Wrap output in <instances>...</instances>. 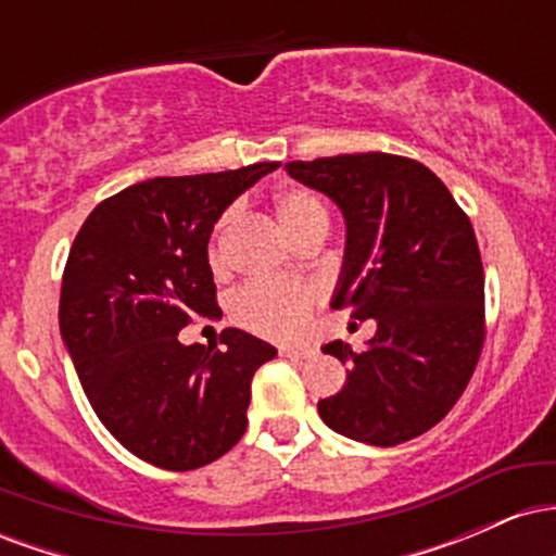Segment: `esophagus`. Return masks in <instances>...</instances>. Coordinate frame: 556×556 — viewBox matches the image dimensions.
I'll list each match as a JSON object with an SVG mask.
<instances>
[{
  "label": "esophagus",
  "mask_w": 556,
  "mask_h": 556,
  "mask_svg": "<svg viewBox=\"0 0 556 556\" xmlns=\"http://www.w3.org/2000/svg\"><path fill=\"white\" fill-rule=\"evenodd\" d=\"M282 355L290 361H303V358H311V355H314V350L311 348H282Z\"/></svg>",
  "instance_id": "esophagus-1"
}]
</instances>
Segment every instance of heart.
<instances>
[{
	"mask_svg": "<svg viewBox=\"0 0 556 556\" xmlns=\"http://www.w3.org/2000/svg\"><path fill=\"white\" fill-rule=\"evenodd\" d=\"M274 214L292 238H300L311 227L329 225V212L321 198L305 188H285L274 198ZM227 219L219 222L212 242V261L219 258V235ZM316 292L305 285L261 282L248 285L232 300V316L240 327L261 337H292L308 321Z\"/></svg>",
	"mask_w": 556,
	"mask_h": 556,
	"instance_id": "1",
	"label": "heart"
}]
</instances>
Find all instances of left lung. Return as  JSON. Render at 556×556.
<instances>
[{
	"label": "left lung",
	"mask_w": 556,
	"mask_h": 556,
	"mask_svg": "<svg viewBox=\"0 0 556 556\" xmlns=\"http://www.w3.org/2000/svg\"><path fill=\"white\" fill-rule=\"evenodd\" d=\"M287 175L318 190L344 219V256L331 305L374 318L337 394L318 400L331 431L394 446L437 426L468 387L483 344V266L470 219L429 167L394 154L290 162Z\"/></svg>",
	"instance_id": "obj_1"
}]
</instances>
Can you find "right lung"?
Masks as SVG:
<instances>
[{
	"mask_svg": "<svg viewBox=\"0 0 556 556\" xmlns=\"http://www.w3.org/2000/svg\"><path fill=\"white\" fill-rule=\"evenodd\" d=\"M279 162L154 177L93 208L70 248L60 334L88 402L125 450L164 470H195L240 442L251 381L277 350L240 329L219 348L182 344L216 316L208 240L225 208Z\"/></svg>",
	"mask_w": 556,
	"mask_h": 556,
	"instance_id": "add662e5",
	"label": "right lung"
}]
</instances>
